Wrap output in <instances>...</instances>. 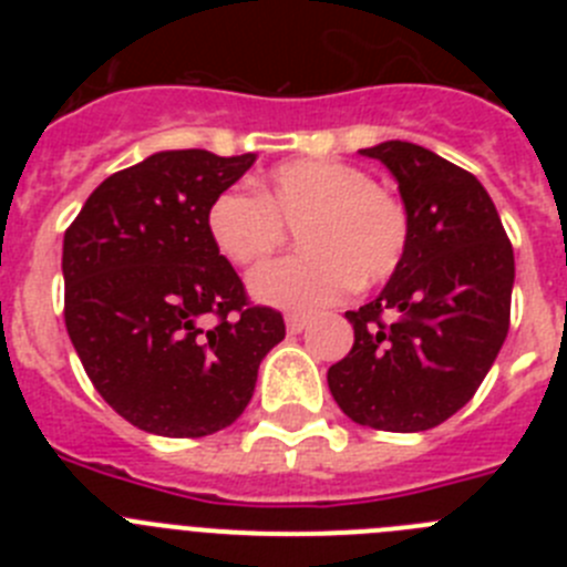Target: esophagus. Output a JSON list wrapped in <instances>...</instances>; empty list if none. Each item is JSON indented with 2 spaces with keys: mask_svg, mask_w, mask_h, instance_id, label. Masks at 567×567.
Here are the masks:
<instances>
[{
  "mask_svg": "<svg viewBox=\"0 0 567 567\" xmlns=\"http://www.w3.org/2000/svg\"><path fill=\"white\" fill-rule=\"evenodd\" d=\"M307 327H309V318H303V315H287V332L289 334H300Z\"/></svg>",
  "mask_w": 567,
  "mask_h": 567,
  "instance_id": "1",
  "label": "esophagus"
}]
</instances>
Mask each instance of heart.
Returning <instances> with one entry per match:
<instances>
[{
    "label": "heart",
    "instance_id": "heart-1",
    "mask_svg": "<svg viewBox=\"0 0 567 567\" xmlns=\"http://www.w3.org/2000/svg\"><path fill=\"white\" fill-rule=\"evenodd\" d=\"M207 235L235 267H258L298 229L300 255L258 269L249 289L269 307L318 312L392 278L409 247V213L363 167L338 158L278 164L249 195L227 187L209 202Z\"/></svg>",
    "mask_w": 567,
    "mask_h": 567
}]
</instances>
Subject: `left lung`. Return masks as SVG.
<instances>
[{"instance_id":"8db88e82","label":"left lung","mask_w":567,"mask_h":567,"mask_svg":"<svg viewBox=\"0 0 567 567\" xmlns=\"http://www.w3.org/2000/svg\"><path fill=\"white\" fill-rule=\"evenodd\" d=\"M389 167L409 213V247L358 312L352 352L329 369L346 417L425 432L460 412L497 360L511 320L514 249L483 184L412 142L360 150Z\"/></svg>"}]
</instances>
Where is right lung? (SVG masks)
<instances>
[{
  "label": "right lung",
  "mask_w": 567,
  "mask_h": 567,
  "mask_svg": "<svg viewBox=\"0 0 567 567\" xmlns=\"http://www.w3.org/2000/svg\"><path fill=\"white\" fill-rule=\"evenodd\" d=\"M252 164L255 153L164 150L104 178L64 233V327L90 383L142 432L233 425L287 334L280 312L249 303L204 224Z\"/></svg>",
  "instance_id": "right-lung-1"
}]
</instances>
